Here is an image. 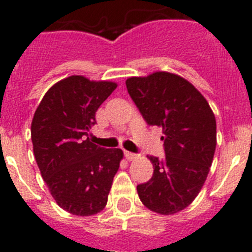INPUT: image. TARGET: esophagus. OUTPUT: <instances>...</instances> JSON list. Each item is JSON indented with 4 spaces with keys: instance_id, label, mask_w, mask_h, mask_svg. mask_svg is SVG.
Masks as SVG:
<instances>
[{
    "instance_id": "1",
    "label": "esophagus",
    "mask_w": 252,
    "mask_h": 252,
    "mask_svg": "<svg viewBox=\"0 0 252 252\" xmlns=\"http://www.w3.org/2000/svg\"><path fill=\"white\" fill-rule=\"evenodd\" d=\"M125 158L128 160V161H131V160H135L137 158L136 154L133 153H130V151H125Z\"/></svg>"
}]
</instances>
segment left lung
Masks as SVG:
<instances>
[{
  "label": "left lung",
  "instance_id": "obj_1",
  "mask_svg": "<svg viewBox=\"0 0 252 252\" xmlns=\"http://www.w3.org/2000/svg\"><path fill=\"white\" fill-rule=\"evenodd\" d=\"M128 94L149 125L162 128L165 159L148 157L154 174L137 186L142 204L169 216L195 199L217 145L216 117L199 91L180 75L154 72L126 81Z\"/></svg>",
  "mask_w": 252,
  "mask_h": 252
}]
</instances>
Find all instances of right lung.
Here are the masks:
<instances>
[{"mask_svg":"<svg viewBox=\"0 0 252 252\" xmlns=\"http://www.w3.org/2000/svg\"><path fill=\"white\" fill-rule=\"evenodd\" d=\"M117 88L111 81L70 75L51 86L35 111L31 140L41 177L60 208L75 216L106 207L121 149L93 144L88 132L95 112Z\"/></svg>","mask_w":252,"mask_h":252,"instance_id":"obj_1","label":"right lung"}]
</instances>
